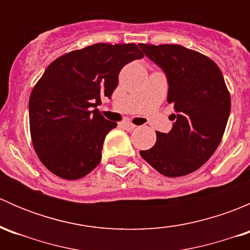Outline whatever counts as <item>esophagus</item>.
I'll list each match as a JSON object with an SVG mask.
<instances>
[{
    "mask_svg": "<svg viewBox=\"0 0 250 250\" xmlns=\"http://www.w3.org/2000/svg\"><path fill=\"white\" fill-rule=\"evenodd\" d=\"M123 128H125V130H129V132H132V130H134L135 128H137V125H133L132 122H128V121H125V122L122 123Z\"/></svg>",
    "mask_w": 250,
    "mask_h": 250,
    "instance_id": "1",
    "label": "esophagus"
}]
</instances>
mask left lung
Returning a JSON list of instances; mask_svg holds the SVG:
<instances>
[{"label": "left lung", "instance_id": "left-lung-1", "mask_svg": "<svg viewBox=\"0 0 250 250\" xmlns=\"http://www.w3.org/2000/svg\"><path fill=\"white\" fill-rule=\"evenodd\" d=\"M139 46L165 71L167 102L176 111L172 130L156 132V144L140 156L163 175H188L210 158L223 139L230 93L219 66L207 55L180 44Z\"/></svg>", "mask_w": 250, "mask_h": 250}]
</instances>
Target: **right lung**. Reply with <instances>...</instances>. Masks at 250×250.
<instances>
[{
	"instance_id": "add662e5",
	"label": "right lung",
	"mask_w": 250,
	"mask_h": 250,
	"mask_svg": "<svg viewBox=\"0 0 250 250\" xmlns=\"http://www.w3.org/2000/svg\"><path fill=\"white\" fill-rule=\"evenodd\" d=\"M143 57L134 43H95L47 67L30 94L29 113L32 145L49 172L76 180L99 165L105 137L117 123L95 107L111 98L121 69Z\"/></svg>"
}]
</instances>
